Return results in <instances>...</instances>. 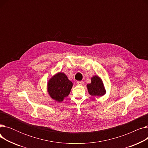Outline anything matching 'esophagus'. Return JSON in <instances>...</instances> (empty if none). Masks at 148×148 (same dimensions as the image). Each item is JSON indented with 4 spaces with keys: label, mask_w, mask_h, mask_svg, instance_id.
Instances as JSON below:
<instances>
[{
    "label": "esophagus",
    "mask_w": 148,
    "mask_h": 148,
    "mask_svg": "<svg viewBox=\"0 0 148 148\" xmlns=\"http://www.w3.org/2000/svg\"><path fill=\"white\" fill-rule=\"evenodd\" d=\"M77 85H79V86H82V85L83 84V81H79L77 82Z\"/></svg>",
    "instance_id": "obj_1"
}]
</instances>
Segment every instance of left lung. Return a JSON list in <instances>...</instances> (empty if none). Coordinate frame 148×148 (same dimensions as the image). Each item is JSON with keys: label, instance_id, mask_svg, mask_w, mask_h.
<instances>
[{"label": "left lung", "instance_id": "left-lung-1", "mask_svg": "<svg viewBox=\"0 0 148 148\" xmlns=\"http://www.w3.org/2000/svg\"><path fill=\"white\" fill-rule=\"evenodd\" d=\"M87 88L89 94L93 97L103 96L106 92L103 82L98 75L92 77L91 83L87 84Z\"/></svg>", "mask_w": 148, "mask_h": 148}]
</instances>
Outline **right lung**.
Masks as SVG:
<instances>
[{"label": "right lung", "instance_id": "right-lung-1", "mask_svg": "<svg viewBox=\"0 0 148 148\" xmlns=\"http://www.w3.org/2000/svg\"><path fill=\"white\" fill-rule=\"evenodd\" d=\"M73 85V83L64 73H58L48 82L47 91L53 99L61 102L68 96Z\"/></svg>", "mask_w": 148, "mask_h": 148}]
</instances>
